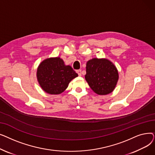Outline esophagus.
Segmentation results:
<instances>
[{"label": "esophagus", "mask_w": 155, "mask_h": 155, "mask_svg": "<svg viewBox=\"0 0 155 155\" xmlns=\"http://www.w3.org/2000/svg\"><path fill=\"white\" fill-rule=\"evenodd\" d=\"M77 73H78V76H81V75H82V70H77Z\"/></svg>", "instance_id": "esophagus-1"}]
</instances>
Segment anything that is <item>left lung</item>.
<instances>
[{
  "mask_svg": "<svg viewBox=\"0 0 155 155\" xmlns=\"http://www.w3.org/2000/svg\"><path fill=\"white\" fill-rule=\"evenodd\" d=\"M85 78L95 93L103 95L114 91L119 74L115 65L109 60L93 58L87 63Z\"/></svg>",
  "mask_w": 155,
  "mask_h": 155,
  "instance_id": "8db88e82",
  "label": "left lung"
}]
</instances>
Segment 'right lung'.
<instances>
[{
	"mask_svg": "<svg viewBox=\"0 0 155 155\" xmlns=\"http://www.w3.org/2000/svg\"><path fill=\"white\" fill-rule=\"evenodd\" d=\"M36 75L43 90L52 95L64 92L71 80L78 77L71 66L65 65L60 57L43 60L39 65Z\"/></svg>",
	"mask_w": 155,
	"mask_h": 155,
	"instance_id": "1",
	"label": "right lung"
}]
</instances>
